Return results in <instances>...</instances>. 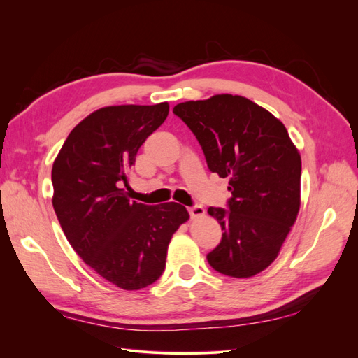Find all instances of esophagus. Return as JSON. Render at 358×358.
<instances>
[{
    "label": "esophagus",
    "instance_id": "34e87169",
    "mask_svg": "<svg viewBox=\"0 0 358 358\" xmlns=\"http://www.w3.org/2000/svg\"><path fill=\"white\" fill-rule=\"evenodd\" d=\"M188 212L191 215V218H200V216H204V208L200 204L192 206V208H188Z\"/></svg>",
    "mask_w": 358,
    "mask_h": 358
}]
</instances>
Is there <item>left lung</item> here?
Wrapping results in <instances>:
<instances>
[{"label": "left lung", "instance_id": "obj_1", "mask_svg": "<svg viewBox=\"0 0 358 358\" xmlns=\"http://www.w3.org/2000/svg\"><path fill=\"white\" fill-rule=\"evenodd\" d=\"M173 113L203 149L208 167L229 178V210L209 208L221 243L208 254L222 275L251 278L272 264L300 209L301 158L285 125L241 95L179 103Z\"/></svg>", "mask_w": 358, "mask_h": 358}]
</instances>
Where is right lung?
I'll list each match as a JSON object with an SVG mask.
<instances>
[{
	"label": "right lung",
	"instance_id": "obj_1",
	"mask_svg": "<svg viewBox=\"0 0 358 358\" xmlns=\"http://www.w3.org/2000/svg\"><path fill=\"white\" fill-rule=\"evenodd\" d=\"M169 103L109 106L76 125L53 161L52 204L78 255L122 289L162 275L171 236L189 220L185 206L131 201L128 183L138 148L166 121Z\"/></svg>",
	"mask_w": 358,
	"mask_h": 358
}]
</instances>
